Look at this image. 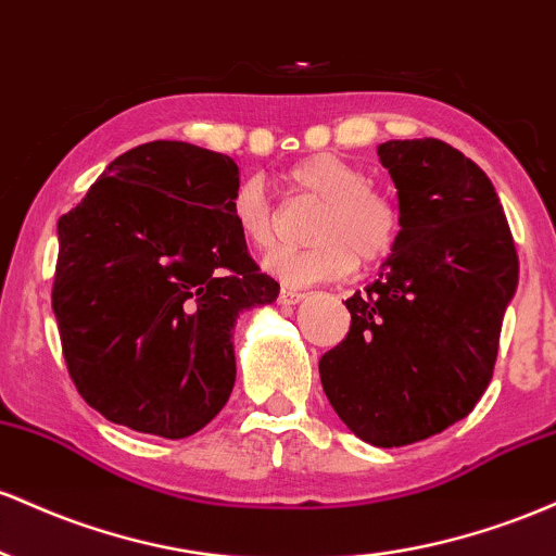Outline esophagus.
Masks as SVG:
<instances>
[{
    "label": "esophagus",
    "instance_id": "esophagus-1",
    "mask_svg": "<svg viewBox=\"0 0 556 556\" xmlns=\"http://www.w3.org/2000/svg\"><path fill=\"white\" fill-rule=\"evenodd\" d=\"M304 299L302 291H294V289H280L278 294V304L280 307H294V304H299Z\"/></svg>",
    "mask_w": 556,
    "mask_h": 556
}]
</instances>
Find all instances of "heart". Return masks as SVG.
Returning <instances> with one entry per match:
<instances>
[{
	"label": "heart",
	"mask_w": 556,
	"mask_h": 556,
	"mask_svg": "<svg viewBox=\"0 0 556 556\" xmlns=\"http://www.w3.org/2000/svg\"><path fill=\"white\" fill-rule=\"evenodd\" d=\"M286 184L299 194L323 202L309 233L315 244L270 252L262 260L267 276L302 289L349 276L354 262L367 267L389 257L399 236V210L389 197L372 189L359 165L339 154H312L286 173ZM230 217L249 247L273 244V210L260 180H247L236 189Z\"/></svg>",
	"instance_id": "heart-1"
}]
</instances>
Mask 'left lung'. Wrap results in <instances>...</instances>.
<instances>
[{
    "mask_svg": "<svg viewBox=\"0 0 556 556\" xmlns=\"http://www.w3.org/2000/svg\"><path fill=\"white\" fill-rule=\"evenodd\" d=\"M396 186L399 236L352 328L320 359L330 407L372 446L430 439L472 413L489 386L517 252L489 176L439 139L378 143Z\"/></svg>",
    "mask_w": 556,
    "mask_h": 556,
    "instance_id": "1",
    "label": "left lung"
}]
</instances>
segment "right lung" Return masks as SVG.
I'll list each match as a JSON object with an SVG mask.
<instances>
[{
	"label": "right lung",
	"mask_w": 556,
	"mask_h": 556,
	"mask_svg": "<svg viewBox=\"0 0 556 556\" xmlns=\"http://www.w3.org/2000/svg\"><path fill=\"white\" fill-rule=\"evenodd\" d=\"M228 154L149 141L58 223L52 307L78 394L110 422L186 439L226 407L233 330L278 299L230 217Z\"/></svg>",
	"instance_id": "add662e5"
}]
</instances>
